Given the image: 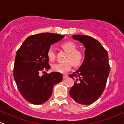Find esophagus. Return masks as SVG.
<instances>
[{
  "instance_id": "obj_1",
  "label": "esophagus",
  "mask_w": 124,
  "mask_h": 124,
  "mask_svg": "<svg viewBox=\"0 0 124 124\" xmlns=\"http://www.w3.org/2000/svg\"><path fill=\"white\" fill-rule=\"evenodd\" d=\"M68 77V76H67V75H63V79H66Z\"/></svg>"
}]
</instances>
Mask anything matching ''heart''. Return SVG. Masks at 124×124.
Returning a JSON list of instances; mask_svg holds the SVG:
<instances>
[{
  "mask_svg": "<svg viewBox=\"0 0 124 124\" xmlns=\"http://www.w3.org/2000/svg\"><path fill=\"white\" fill-rule=\"evenodd\" d=\"M61 46L64 50L68 52L66 59L67 61L54 64L52 68L55 72L65 74L72 69L73 63L76 66H79L82 63L84 59V54L82 51L77 50L76 45L72 41H66L62 44ZM47 56L50 61L55 60L56 55L53 48H49L47 52Z\"/></svg>",
  "mask_w": 124,
  "mask_h": 124,
  "instance_id": "obj_1",
  "label": "heart"
}]
</instances>
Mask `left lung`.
Instances as JSON below:
<instances>
[{
    "label": "left lung",
    "instance_id": "obj_1",
    "mask_svg": "<svg viewBox=\"0 0 124 124\" xmlns=\"http://www.w3.org/2000/svg\"><path fill=\"white\" fill-rule=\"evenodd\" d=\"M72 38L85 46V59L79 69L69 75L75 80L69 95L76 103L89 105L104 90L109 73L108 52L99 41L87 35H73Z\"/></svg>",
    "mask_w": 124,
    "mask_h": 124
}]
</instances>
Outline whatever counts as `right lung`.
<instances>
[{
    "label": "right lung",
    "mask_w": 124,
    "mask_h": 124,
    "mask_svg": "<svg viewBox=\"0 0 124 124\" xmlns=\"http://www.w3.org/2000/svg\"><path fill=\"white\" fill-rule=\"evenodd\" d=\"M64 37L49 32L30 35L17 51L14 79L21 96L29 103L37 105L46 102L52 95L54 85L62 80L61 73L45 72L41 76L40 72L50 69L48 50Z\"/></svg>",
    "instance_id": "right-lung-1"
}]
</instances>
